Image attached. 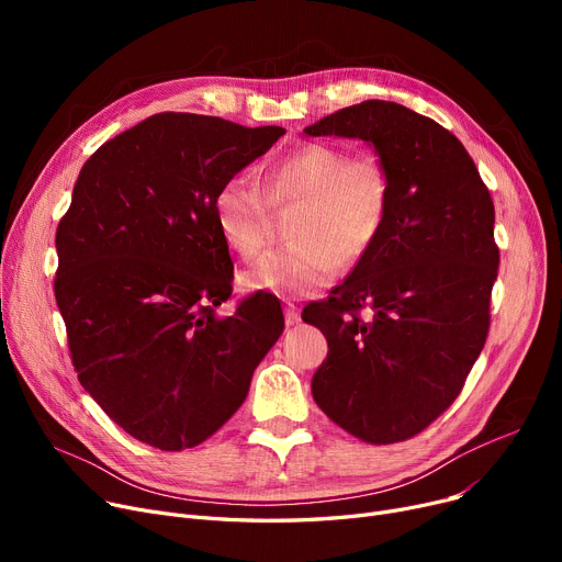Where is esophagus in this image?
Returning a JSON list of instances; mask_svg holds the SVG:
<instances>
[{
    "mask_svg": "<svg viewBox=\"0 0 562 562\" xmlns=\"http://www.w3.org/2000/svg\"><path fill=\"white\" fill-rule=\"evenodd\" d=\"M284 321H286V326H296V323L301 321V312L293 303L284 305Z\"/></svg>",
    "mask_w": 562,
    "mask_h": 562,
    "instance_id": "esophagus-1",
    "label": "esophagus"
}]
</instances>
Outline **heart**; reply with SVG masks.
Here are the masks:
<instances>
[{
	"label": "heart",
	"mask_w": 562,
	"mask_h": 562,
	"mask_svg": "<svg viewBox=\"0 0 562 562\" xmlns=\"http://www.w3.org/2000/svg\"><path fill=\"white\" fill-rule=\"evenodd\" d=\"M299 204L291 218V246L261 257L244 284L278 296H310L337 273L360 263L385 232L392 212L390 172L373 153L333 143H305L269 164L263 187L255 177L232 175L214 198L225 244L255 259L269 244L273 206Z\"/></svg>",
	"instance_id": "1"
}]
</instances>
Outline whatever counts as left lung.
I'll return each instance as SVG.
<instances>
[{
    "label": "left lung",
    "mask_w": 562,
    "mask_h": 562,
    "mask_svg": "<svg viewBox=\"0 0 562 562\" xmlns=\"http://www.w3.org/2000/svg\"><path fill=\"white\" fill-rule=\"evenodd\" d=\"M305 134L362 138L390 172L385 232L303 321L330 348L312 378L316 405L367 445H394L458 398L485 346L498 273L494 202L464 145L403 104L367 100Z\"/></svg>",
    "instance_id": "1"
}]
</instances>
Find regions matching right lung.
Masks as SVG:
<instances>
[{"mask_svg":"<svg viewBox=\"0 0 562 562\" xmlns=\"http://www.w3.org/2000/svg\"><path fill=\"white\" fill-rule=\"evenodd\" d=\"M282 134L214 115H150L83 164L56 227L54 296L81 387L155 449L210 439L284 330L266 291L216 314L234 266L214 214L223 182Z\"/></svg>","mask_w":562,"mask_h":562,"instance_id":"right-lung-1","label":"right lung"}]
</instances>
